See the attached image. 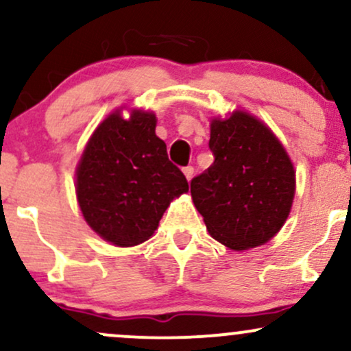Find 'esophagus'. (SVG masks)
<instances>
[{
	"label": "esophagus",
	"mask_w": 351,
	"mask_h": 351,
	"mask_svg": "<svg viewBox=\"0 0 351 351\" xmlns=\"http://www.w3.org/2000/svg\"><path fill=\"white\" fill-rule=\"evenodd\" d=\"M183 173H184V176H186V180L189 181L193 178V173H195V168L193 167H184L183 168Z\"/></svg>",
	"instance_id": "1"
}]
</instances>
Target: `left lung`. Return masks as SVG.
I'll use <instances>...</instances> for the list:
<instances>
[{
	"label": "left lung",
	"mask_w": 351,
	"mask_h": 351,
	"mask_svg": "<svg viewBox=\"0 0 351 351\" xmlns=\"http://www.w3.org/2000/svg\"><path fill=\"white\" fill-rule=\"evenodd\" d=\"M215 162L191 180L193 203L209 234L234 251L257 247L284 226L295 195V171L269 127L236 110L211 122Z\"/></svg>",
	"instance_id": "8db88e82"
}]
</instances>
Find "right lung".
<instances>
[{"label": "right lung", "instance_id": "obj_1", "mask_svg": "<svg viewBox=\"0 0 351 351\" xmlns=\"http://www.w3.org/2000/svg\"><path fill=\"white\" fill-rule=\"evenodd\" d=\"M152 112H114L95 128L75 171L84 219L108 243L128 247L150 239L173 198L186 193L184 175L168 160Z\"/></svg>", "mask_w": 351, "mask_h": 351}]
</instances>
